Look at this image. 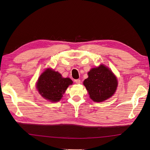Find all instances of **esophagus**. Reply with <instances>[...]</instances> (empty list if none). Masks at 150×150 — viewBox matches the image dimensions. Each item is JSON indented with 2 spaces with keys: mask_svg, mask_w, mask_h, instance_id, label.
<instances>
[{
  "mask_svg": "<svg viewBox=\"0 0 150 150\" xmlns=\"http://www.w3.org/2000/svg\"><path fill=\"white\" fill-rule=\"evenodd\" d=\"M74 82L76 84H80L81 83V80L80 79H75L74 80Z\"/></svg>",
  "mask_w": 150,
  "mask_h": 150,
  "instance_id": "obj_1",
  "label": "esophagus"
}]
</instances>
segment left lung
<instances>
[{"instance_id":"left-lung-1","label":"left lung","mask_w":150,"mask_h":150,"mask_svg":"<svg viewBox=\"0 0 150 150\" xmlns=\"http://www.w3.org/2000/svg\"><path fill=\"white\" fill-rule=\"evenodd\" d=\"M88 74L83 84L93 101L103 102L112 96L117 87V80L110 68L101 64L92 68Z\"/></svg>"}]
</instances>
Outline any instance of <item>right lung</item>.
I'll list each match as a JSON object with an SVG mask.
<instances>
[{
	"label": "right lung",
	"instance_id": "1",
	"mask_svg": "<svg viewBox=\"0 0 150 150\" xmlns=\"http://www.w3.org/2000/svg\"><path fill=\"white\" fill-rule=\"evenodd\" d=\"M72 83L70 78H62L57 71L47 68L39 76L36 88L42 98L51 102H57Z\"/></svg>",
	"mask_w": 150,
	"mask_h": 150
}]
</instances>
